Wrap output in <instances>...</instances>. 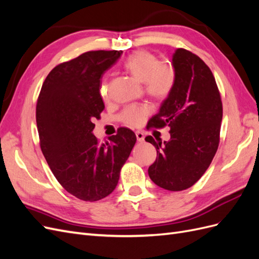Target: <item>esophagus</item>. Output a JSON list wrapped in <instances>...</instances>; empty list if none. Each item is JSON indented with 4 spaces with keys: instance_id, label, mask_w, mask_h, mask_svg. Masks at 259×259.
I'll use <instances>...</instances> for the list:
<instances>
[{
    "instance_id": "1",
    "label": "esophagus",
    "mask_w": 259,
    "mask_h": 259,
    "mask_svg": "<svg viewBox=\"0 0 259 259\" xmlns=\"http://www.w3.org/2000/svg\"><path fill=\"white\" fill-rule=\"evenodd\" d=\"M136 137H137V142L138 143H142L145 140V136H144V133L142 132H136Z\"/></svg>"
}]
</instances>
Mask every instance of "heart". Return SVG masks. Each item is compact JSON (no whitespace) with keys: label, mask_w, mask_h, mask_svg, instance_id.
Wrapping results in <instances>:
<instances>
[{"label":"heart","mask_w":259,"mask_h":259,"mask_svg":"<svg viewBox=\"0 0 259 259\" xmlns=\"http://www.w3.org/2000/svg\"><path fill=\"white\" fill-rule=\"evenodd\" d=\"M124 68L136 80L145 84V91L155 99L166 98L173 91L176 82V71L168 62L159 61L154 54L148 51L133 53L124 62ZM100 94L104 98L108 96V84L103 82ZM149 114L146 106H130L124 109L121 119L131 126L142 125Z\"/></svg>","instance_id":"heart-1"}]
</instances>
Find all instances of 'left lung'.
Here are the masks:
<instances>
[{
	"instance_id": "1",
	"label": "left lung",
	"mask_w": 259,
	"mask_h": 259,
	"mask_svg": "<svg viewBox=\"0 0 259 259\" xmlns=\"http://www.w3.org/2000/svg\"><path fill=\"white\" fill-rule=\"evenodd\" d=\"M176 71L173 91L147 127H170V139L162 143L147 136L156 149L149 166L152 182L169 191L193 186L205 173L219 144L223 104L215 77L197 55L177 49L171 58Z\"/></svg>"
}]
</instances>
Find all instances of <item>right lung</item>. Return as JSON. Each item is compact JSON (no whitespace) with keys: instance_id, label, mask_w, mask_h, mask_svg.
I'll use <instances>...</instances> for the list:
<instances>
[{"instance_id":"right-lung-1","label":"right lung","mask_w":259,"mask_h":259,"mask_svg":"<svg viewBox=\"0 0 259 259\" xmlns=\"http://www.w3.org/2000/svg\"><path fill=\"white\" fill-rule=\"evenodd\" d=\"M122 51L86 52L55 67L46 76L36 104L41 150L54 176L65 189L83 201L110 194L136 143L125 127L99 144L93 130L105 104L100 77Z\"/></svg>"}]
</instances>
